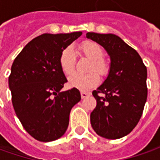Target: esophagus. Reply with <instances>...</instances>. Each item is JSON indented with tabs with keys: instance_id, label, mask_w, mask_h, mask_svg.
<instances>
[{
	"instance_id": "34e87169",
	"label": "esophagus",
	"mask_w": 160,
	"mask_h": 160,
	"mask_svg": "<svg viewBox=\"0 0 160 160\" xmlns=\"http://www.w3.org/2000/svg\"><path fill=\"white\" fill-rule=\"evenodd\" d=\"M91 95V92H81V97H82V99H84V98H87V97H89Z\"/></svg>"
}]
</instances>
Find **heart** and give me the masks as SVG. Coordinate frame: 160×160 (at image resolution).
Returning <instances> with one entry per match:
<instances>
[{"label": "heart", "mask_w": 160, "mask_h": 160, "mask_svg": "<svg viewBox=\"0 0 160 160\" xmlns=\"http://www.w3.org/2000/svg\"><path fill=\"white\" fill-rule=\"evenodd\" d=\"M79 51L86 58L91 59L87 74L74 73L68 77V84L70 87L77 89L88 90L94 86L99 81L97 72L101 76H105L108 72V65L106 60L103 59L104 52L100 44L92 41H85L78 47ZM76 65V53L71 47H67L60 53L59 66L61 70L66 75H70L74 71ZM95 70L96 72L92 71Z\"/></svg>", "instance_id": "1"}]
</instances>
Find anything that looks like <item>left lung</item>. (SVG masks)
Segmentation results:
<instances>
[{
    "label": "left lung",
    "mask_w": 160,
    "mask_h": 160,
    "mask_svg": "<svg viewBox=\"0 0 160 160\" xmlns=\"http://www.w3.org/2000/svg\"><path fill=\"white\" fill-rule=\"evenodd\" d=\"M86 38L102 45L110 57L107 78L92 92L97 105L91 113V125L102 137L122 138L132 132L142 115L148 94L147 68L138 52L119 36L87 33Z\"/></svg>",
    "instance_id": "1"
}]
</instances>
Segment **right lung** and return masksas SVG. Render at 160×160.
Wrapping results in <instances>:
<instances>
[{
  "label": "right lung",
  "mask_w": 160,
  "mask_h": 160,
  "mask_svg": "<svg viewBox=\"0 0 160 160\" xmlns=\"http://www.w3.org/2000/svg\"><path fill=\"white\" fill-rule=\"evenodd\" d=\"M81 34L39 35L24 47L11 66L12 105L25 130L37 141L60 138L68 129L71 108L81 100L77 88L60 91L68 80L59 66L61 52Z\"/></svg>",
  "instance_id": "right-lung-1"
}]
</instances>
